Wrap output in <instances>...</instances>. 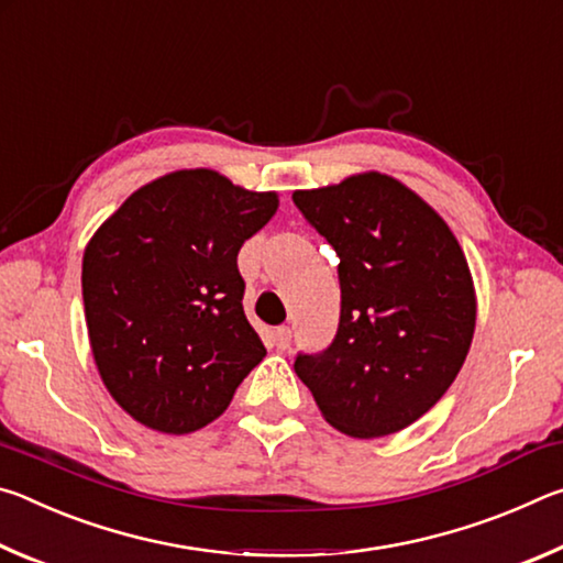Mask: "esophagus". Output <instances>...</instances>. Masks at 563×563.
Segmentation results:
<instances>
[{
  "instance_id": "esophagus-1",
  "label": "esophagus",
  "mask_w": 563,
  "mask_h": 563,
  "mask_svg": "<svg viewBox=\"0 0 563 563\" xmlns=\"http://www.w3.org/2000/svg\"><path fill=\"white\" fill-rule=\"evenodd\" d=\"M273 340H275V347L285 350V347L290 345V340H292V330L288 325H280L278 330L273 332Z\"/></svg>"
}]
</instances>
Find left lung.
Listing matches in <instances>:
<instances>
[{"label": "left lung", "instance_id": "obj_1", "mask_svg": "<svg viewBox=\"0 0 563 563\" xmlns=\"http://www.w3.org/2000/svg\"><path fill=\"white\" fill-rule=\"evenodd\" d=\"M295 206L335 247L340 325L295 357L320 415L342 434L405 430L454 383L476 325V292L450 225L412 188L377 170L295 190Z\"/></svg>", "mask_w": 563, "mask_h": 563}]
</instances>
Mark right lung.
I'll return each mask as SVG.
<instances>
[{"label":"right lung","instance_id":"right-lung-1","mask_svg":"<svg viewBox=\"0 0 563 563\" xmlns=\"http://www.w3.org/2000/svg\"><path fill=\"white\" fill-rule=\"evenodd\" d=\"M278 203L273 190L184 168L133 190L91 235L81 290L93 362L148 430L211 424L265 357L243 312L238 251Z\"/></svg>","mask_w":563,"mask_h":563}]
</instances>
